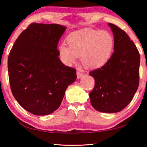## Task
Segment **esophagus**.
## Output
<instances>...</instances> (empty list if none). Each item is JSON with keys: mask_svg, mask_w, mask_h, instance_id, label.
<instances>
[{"mask_svg": "<svg viewBox=\"0 0 147 147\" xmlns=\"http://www.w3.org/2000/svg\"><path fill=\"white\" fill-rule=\"evenodd\" d=\"M83 76H84V74H83L82 72L79 71H77V78H78V79L81 78Z\"/></svg>", "mask_w": 147, "mask_h": 147, "instance_id": "obj_1", "label": "esophagus"}]
</instances>
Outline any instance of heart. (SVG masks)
<instances>
[{
    "label": "heart",
    "mask_w": 147,
    "mask_h": 147,
    "mask_svg": "<svg viewBox=\"0 0 147 147\" xmlns=\"http://www.w3.org/2000/svg\"><path fill=\"white\" fill-rule=\"evenodd\" d=\"M67 46H59L63 62L71 65L80 56L82 65L88 69L98 68L109 61L113 52L114 38L106 30H88L70 34L66 38Z\"/></svg>",
    "instance_id": "b5f03b06"
}]
</instances>
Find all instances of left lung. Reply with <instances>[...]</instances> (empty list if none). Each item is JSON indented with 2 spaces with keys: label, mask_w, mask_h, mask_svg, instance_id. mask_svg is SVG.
Masks as SVG:
<instances>
[{
  "label": "left lung",
  "mask_w": 147,
  "mask_h": 147,
  "mask_svg": "<svg viewBox=\"0 0 147 147\" xmlns=\"http://www.w3.org/2000/svg\"><path fill=\"white\" fill-rule=\"evenodd\" d=\"M114 36V52L100 68L89 72L95 86L89 93L91 105L100 112H119L129 105L139 84L140 54L127 33L109 23Z\"/></svg>",
  "instance_id": "obj_1"
}]
</instances>
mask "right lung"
<instances>
[{
  "instance_id": "right-lung-1",
  "label": "right lung",
  "mask_w": 147,
  "mask_h": 147,
  "mask_svg": "<svg viewBox=\"0 0 147 147\" xmlns=\"http://www.w3.org/2000/svg\"><path fill=\"white\" fill-rule=\"evenodd\" d=\"M65 29L60 24L32 23L17 38L8 56L12 95L36 115L58 109L67 88L77 78L76 70L59 58L57 47Z\"/></svg>"
}]
</instances>
